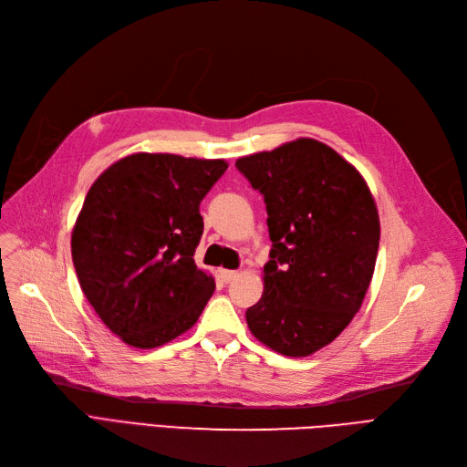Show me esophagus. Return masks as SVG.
<instances>
[{
    "instance_id": "esophagus-1",
    "label": "esophagus",
    "mask_w": 467,
    "mask_h": 467,
    "mask_svg": "<svg viewBox=\"0 0 467 467\" xmlns=\"http://www.w3.org/2000/svg\"><path fill=\"white\" fill-rule=\"evenodd\" d=\"M221 277H223L224 283H231V281H234L236 277H240V274H238V272H233V269H221Z\"/></svg>"
}]
</instances>
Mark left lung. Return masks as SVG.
Instances as JSON below:
<instances>
[{"mask_svg": "<svg viewBox=\"0 0 467 467\" xmlns=\"http://www.w3.org/2000/svg\"><path fill=\"white\" fill-rule=\"evenodd\" d=\"M267 209L264 295L246 310L254 337L285 357L332 343L374 274L380 219L360 172L310 138L236 161Z\"/></svg>", "mask_w": 467, "mask_h": 467, "instance_id": "8db88e82", "label": "left lung"}]
</instances>
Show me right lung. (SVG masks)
Instances as JSON below:
<instances>
[{
    "mask_svg": "<svg viewBox=\"0 0 467 467\" xmlns=\"http://www.w3.org/2000/svg\"><path fill=\"white\" fill-rule=\"evenodd\" d=\"M229 164L171 153L116 161L87 192L71 258L88 303L112 334L153 349L198 322L215 291L195 265L200 203Z\"/></svg>",
    "mask_w": 467,
    "mask_h": 467,
    "instance_id": "obj_1",
    "label": "right lung"
}]
</instances>
